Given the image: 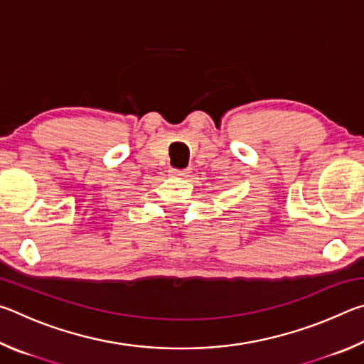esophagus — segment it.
I'll list each match as a JSON object with an SVG mask.
<instances>
[{
    "instance_id": "1",
    "label": "esophagus",
    "mask_w": 364,
    "mask_h": 364,
    "mask_svg": "<svg viewBox=\"0 0 364 364\" xmlns=\"http://www.w3.org/2000/svg\"><path fill=\"white\" fill-rule=\"evenodd\" d=\"M188 173H189L188 168H183V170H180V168H171V170H170V175H171V176H188Z\"/></svg>"
}]
</instances>
